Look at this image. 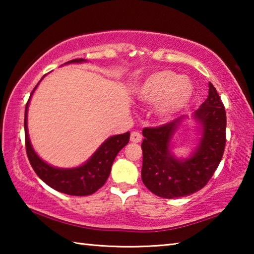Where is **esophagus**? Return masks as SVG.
<instances>
[{
    "label": "esophagus",
    "instance_id": "obj_1",
    "mask_svg": "<svg viewBox=\"0 0 254 254\" xmlns=\"http://www.w3.org/2000/svg\"><path fill=\"white\" fill-rule=\"evenodd\" d=\"M130 140L132 141V142L137 143V142H140L141 140H142V136H141V134H140L139 132H136V131H132V132H131Z\"/></svg>",
    "mask_w": 254,
    "mask_h": 254
}]
</instances>
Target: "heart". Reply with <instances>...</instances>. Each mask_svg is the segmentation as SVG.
Listing matches in <instances>:
<instances>
[{
  "label": "heart",
  "instance_id": "1",
  "mask_svg": "<svg viewBox=\"0 0 254 254\" xmlns=\"http://www.w3.org/2000/svg\"><path fill=\"white\" fill-rule=\"evenodd\" d=\"M137 101L154 105V113L160 121H170L190 103L194 87L187 77L163 69L149 75L134 89Z\"/></svg>",
  "mask_w": 254,
  "mask_h": 254
}]
</instances>
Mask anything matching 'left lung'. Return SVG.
<instances>
[{"mask_svg": "<svg viewBox=\"0 0 254 254\" xmlns=\"http://www.w3.org/2000/svg\"><path fill=\"white\" fill-rule=\"evenodd\" d=\"M208 96L194 115L201 137L195 151L186 159L170 151L171 140L187 117H180L158 127H144L141 178L150 191L162 198L188 196L203 188L222 160L226 142V113L212 83Z\"/></svg>", "mask_w": 254, "mask_h": 254, "instance_id": "8db88e82", "label": "left lung"}]
</instances>
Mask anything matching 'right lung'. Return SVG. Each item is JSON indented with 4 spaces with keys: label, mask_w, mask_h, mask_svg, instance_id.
I'll return each mask as SVG.
<instances>
[{
    "label": "right lung",
    "mask_w": 254,
    "mask_h": 254,
    "mask_svg": "<svg viewBox=\"0 0 254 254\" xmlns=\"http://www.w3.org/2000/svg\"><path fill=\"white\" fill-rule=\"evenodd\" d=\"M85 59H72L66 64L85 63ZM45 77V76H44ZM42 77V78H44ZM40 83V81H39ZM38 83V85H39ZM37 85V86H38ZM36 87L31 92V98ZM30 98L25 105L24 113V132L25 148L31 167L42 182L55 190L71 196H87L98 190L109 178L112 165L118 153L126 147L130 139V132L123 134L113 135L103 142L95 153L86 161L84 165L76 168H57L45 162L34 151L28 133V106Z\"/></svg>",
    "instance_id": "obj_1"
}]
</instances>
